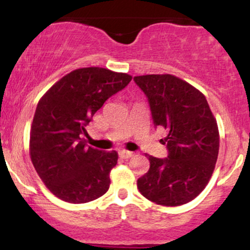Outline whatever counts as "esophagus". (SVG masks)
<instances>
[{
    "label": "esophagus",
    "instance_id": "esophagus-1",
    "mask_svg": "<svg viewBox=\"0 0 250 250\" xmlns=\"http://www.w3.org/2000/svg\"><path fill=\"white\" fill-rule=\"evenodd\" d=\"M119 155L120 157H122V159H130L131 156H133V151H128V150H120L119 151Z\"/></svg>",
    "mask_w": 250,
    "mask_h": 250
}]
</instances>
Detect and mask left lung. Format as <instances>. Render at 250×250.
<instances>
[{
  "label": "left lung",
  "mask_w": 250,
  "mask_h": 250,
  "mask_svg": "<svg viewBox=\"0 0 250 250\" xmlns=\"http://www.w3.org/2000/svg\"><path fill=\"white\" fill-rule=\"evenodd\" d=\"M147 96L154 125L167 130L168 156H148L150 167L137 180L146 199L167 207L194 200L213 174L220 136L216 120L205 95L179 77L135 76Z\"/></svg>",
  "instance_id": "8db88e82"
}]
</instances>
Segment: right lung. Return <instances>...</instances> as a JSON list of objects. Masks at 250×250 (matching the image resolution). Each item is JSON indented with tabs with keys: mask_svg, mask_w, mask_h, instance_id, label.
<instances>
[{
	"mask_svg": "<svg viewBox=\"0 0 250 250\" xmlns=\"http://www.w3.org/2000/svg\"><path fill=\"white\" fill-rule=\"evenodd\" d=\"M130 81L128 74L81 68L63 76L40 100L30 129V157L59 199L85 203L107 193L119 155L87 147L83 136L94 114Z\"/></svg>",
	"mask_w": 250,
	"mask_h": 250,
	"instance_id": "right-lung-1",
	"label": "right lung"
}]
</instances>
